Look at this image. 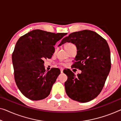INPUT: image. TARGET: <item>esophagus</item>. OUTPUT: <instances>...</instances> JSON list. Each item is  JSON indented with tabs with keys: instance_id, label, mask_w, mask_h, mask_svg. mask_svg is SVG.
Here are the masks:
<instances>
[{
	"instance_id": "obj_1",
	"label": "esophagus",
	"mask_w": 121,
	"mask_h": 121,
	"mask_svg": "<svg viewBox=\"0 0 121 121\" xmlns=\"http://www.w3.org/2000/svg\"><path fill=\"white\" fill-rule=\"evenodd\" d=\"M63 71H64V69L63 68H60V72L61 73H63Z\"/></svg>"
}]
</instances>
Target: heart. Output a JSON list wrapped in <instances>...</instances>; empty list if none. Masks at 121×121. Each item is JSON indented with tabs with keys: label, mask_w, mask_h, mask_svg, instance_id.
Wrapping results in <instances>:
<instances>
[{
	"label": "heart",
	"mask_w": 121,
	"mask_h": 121,
	"mask_svg": "<svg viewBox=\"0 0 121 121\" xmlns=\"http://www.w3.org/2000/svg\"><path fill=\"white\" fill-rule=\"evenodd\" d=\"M73 46H74V45L73 43H67L66 44H65V47L66 49H67L69 47H71ZM61 65H63V64H61Z\"/></svg>",
	"instance_id": "1"
}]
</instances>
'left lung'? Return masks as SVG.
Segmentation results:
<instances>
[{
  "instance_id": "8db88e82",
  "label": "left lung",
  "mask_w": 121,
  "mask_h": 121,
  "mask_svg": "<svg viewBox=\"0 0 121 121\" xmlns=\"http://www.w3.org/2000/svg\"><path fill=\"white\" fill-rule=\"evenodd\" d=\"M74 44L77 54L73 66L82 71L75 75L65 69L68 77L65 82L67 95L72 99L88 102L98 96L103 88L111 68L110 48L107 41L96 32L84 30L72 32L61 41Z\"/></svg>"
}]
</instances>
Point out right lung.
<instances>
[{
	"mask_svg": "<svg viewBox=\"0 0 121 121\" xmlns=\"http://www.w3.org/2000/svg\"><path fill=\"white\" fill-rule=\"evenodd\" d=\"M66 35L36 29L18 39L12 56L14 77L18 88L26 98L42 100L50 94L60 70L52 68L46 72L43 60L51 58L54 46Z\"/></svg>",
	"mask_w": 121,
	"mask_h": 121,
	"instance_id": "obj_1",
	"label": "right lung"
}]
</instances>
